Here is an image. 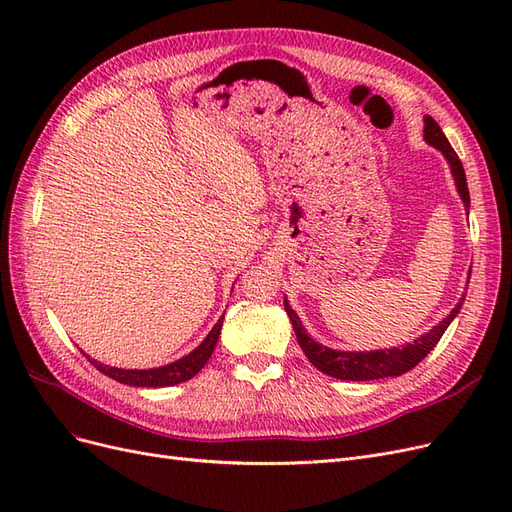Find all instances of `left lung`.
Masks as SVG:
<instances>
[{"instance_id":"obj_1","label":"left lung","mask_w":512,"mask_h":512,"mask_svg":"<svg viewBox=\"0 0 512 512\" xmlns=\"http://www.w3.org/2000/svg\"><path fill=\"white\" fill-rule=\"evenodd\" d=\"M423 132H425V141L436 149H440L444 153V158L448 160V164H451V173L455 177L459 196L463 198V205L470 207L466 170H463L455 149L451 147V143H448V138L444 136L438 123L433 121L429 115L425 117ZM463 301L466 299H461L451 314H448L440 324H436V327H433L429 333L414 339L412 344H406L404 348L371 350V352H339V350H331L327 346H322L307 335L299 316L294 314V309L288 305V301H284V309L292 322V329H294V335H297V339H299L301 350L305 352L309 363H312L316 369H320L322 374L333 376L337 380H378V378L401 376L421 363L425 356L433 348H436L440 337L448 329V324H451L453 318L459 314Z\"/></svg>"}]
</instances>
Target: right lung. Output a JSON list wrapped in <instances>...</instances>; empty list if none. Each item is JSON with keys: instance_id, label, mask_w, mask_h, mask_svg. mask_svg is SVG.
<instances>
[{"instance_id": "add662e5", "label": "right lung", "mask_w": 512, "mask_h": 512, "mask_svg": "<svg viewBox=\"0 0 512 512\" xmlns=\"http://www.w3.org/2000/svg\"><path fill=\"white\" fill-rule=\"evenodd\" d=\"M222 322H224V316L218 322H215V327L205 337V342L200 344L196 350H192L188 356H183V359L170 363V365H164V367H156V369H117V367L102 365L98 361H91L89 356H87V359L91 361V365L98 367L104 376L113 378L117 382H123V384H130V386H173V384H179V382L194 378L198 371L205 367L215 344H218Z\"/></svg>"}]
</instances>
